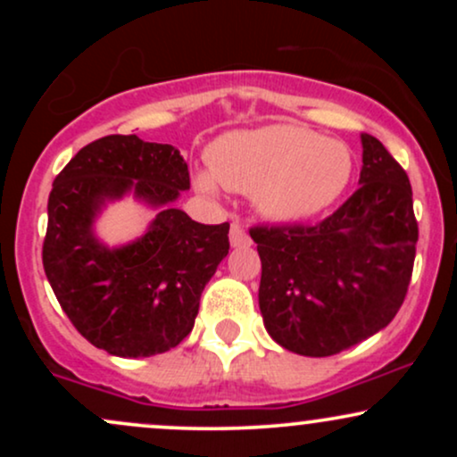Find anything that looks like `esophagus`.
Here are the masks:
<instances>
[{
    "label": "esophagus",
    "mask_w": 457,
    "mask_h": 457,
    "mask_svg": "<svg viewBox=\"0 0 457 457\" xmlns=\"http://www.w3.org/2000/svg\"><path fill=\"white\" fill-rule=\"evenodd\" d=\"M229 245L232 246L249 245V236H246L240 223H232V228H229Z\"/></svg>",
    "instance_id": "34e87169"
}]
</instances>
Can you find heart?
<instances>
[{
	"instance_id": "obj_1",
	"label": "heart",
	"mask_w": 457,
	"mask_h": 457,
	"mask_svg": "<svg viewBox=\"0 0 457 457\" xmlns=\"http://www.w3.org/2000/svg\"><path fill=\"white\" fill-rule=\"evenodd\" d=\"M211 171H199L195 185L217 193L219 182L249 193L266 219L303 221L333 206L353 180V150L337 139L292 124L234 130L212 144Z\"/></svg>"
}]
</instances>
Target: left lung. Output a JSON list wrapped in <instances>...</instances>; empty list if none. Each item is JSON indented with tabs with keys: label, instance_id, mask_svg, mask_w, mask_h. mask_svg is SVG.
<instances>
[{
	"label": "left lung",
	"instance_id": "obj_1",
	"mask_svg": "<svg viewBox=\"0 0 457 457\" xmlns=\"http://www.w3.org/2000/svg\"><path fill=\"white\" fill-rule=\"evenodd\" d=\"M359 188L316 225L253 228L262 260L260 312L281 348L344 353L400 312L419 238L412 188L400 162L361 133Z\"/></svg>",
	"mask_w": 457,
	"mask_h": 457
}]
</instances>
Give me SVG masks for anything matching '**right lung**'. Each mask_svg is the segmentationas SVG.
<instances>
[{"instance_id":"right-lung-1","label":"right lung","mask_w":457,"mask_h":457,"mask_svg":"<svg viewBox=\"0 0 457 457\" xmlns=\"http://www.w3.org/2000/svg\"><path fill=\"white\" fill-rule=\"evenodd\" d=\"M180 150L137 135H107L72 156L54 180L43 245L46 279L75 328L96 348L144 359L191 333L199 296L229 251V223L204 225L176 208L188 191ZM133 196L155 211L124 245L97 238L109 203Z\"/></svg>"}]
</instances>
